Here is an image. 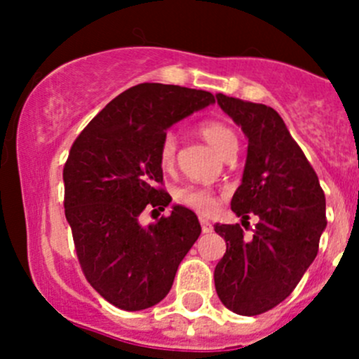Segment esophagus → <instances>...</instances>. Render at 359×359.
<instances>
[{"label":"esophagus","mask_w":359,"mask_h":359,"mask_svg":"<svg viewBox=\"0 0 359 359\" xmlns=\"http://www.w3.org/2000/svg\"><path fill=\"white\" fill-rule=\"evenodd\" d=\"M200 224H201V231H203V233H212V231H213L212 222H208V220H206V219H200Z\"/></svg>","instance_id":"1"}]
</instances>
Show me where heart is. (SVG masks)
I'll return each instance as SVG.
<instances>
[{
  "label": "heart",
  "mask_w": 359,
  "mask_h": 359,
  "mask_svg": "<svg viewBox=\"0 0 359 359\" xmlns=\"http://www.w3.org/2000/svg\"><path fill=\"white\" fill-rule=\"evenodd\" d=\"M198 132L220 156L231 151L233 147H238L236 133L233 132L229 125L219 119H208L203 121L198 126ZM175 154H177V137L175 133L166 132L163 135L161 142L158 147V163L163 170H172L175 165ZM173 200L179 205L187 206V208L194 210L198 213H212L217 208L219 198L208 187L193 186V184H184L173 191Z\"/></svg>",
  "instance_id": "obj_1"
}]
</instances>
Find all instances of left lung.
Returning <instances> with one entry per match:
<instances>
[{"instance_id":"left-lung-1","label":"left lung","mask_w":359,"mask_h":359,"mask_svg":"<svg viewBox=\"0 0 359 359\" xmlns=\"http://www.w3.org/2000/svg\"><path fill=\"white\" fill-rule=\"evenodd\" d=\"M224 112L248 137L241 186L231 208L255 215L252 238L240 224H215L226 240L217 264L215 290L224 306L257 316L283 302L316 259L327 227V203L316 172L273 107L217 93Z\"/></svg>"}]
</instances>
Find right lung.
Masks as SVG:
<instances>
[{
    "label": "right lung",
    "mask_w": 359,
    "mask_h": 359,
    "mask_svg": "<svg viewBox=\"0 0 359 359\" xmlns=\"http://www.w3.org/2000/svg\"><path fill=\"white\" fill-rule=\"evenodd\" d=\"M213 102L205 90L140 83L112 99L72 142L64 208L76 255L86 281L119 309H147L165 299L200 236L196 213L186 206H173L149 227L139 215L172 201L158 163L166 128Z\"/></svg>",
    "instance_id": "right-lung-1"
}]
</instances>
